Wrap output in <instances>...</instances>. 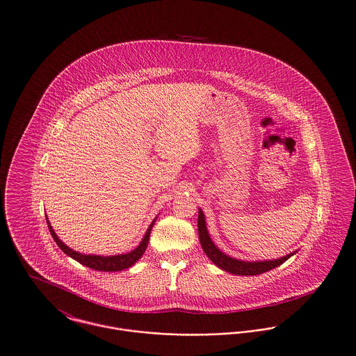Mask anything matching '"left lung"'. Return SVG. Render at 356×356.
<instances>
[{"label": "left lung", "instance_id": "1", "mask_svg": "<svg viewBox=\"0 0 356 356\" xmlns=\"http://www.w3.org/2000/svg\"><path fill=\"white\" fill-rule=\"evenodd\" d=\"M197 229H199V240H200L202 248L205 254L209 257V260L222 271L229 272L234 275L254 276V275H260L264 272L271 271L273 268L279 267L280 264H283L292 254L298 252V251H293V252L286 254L283 257H279V259L260 260V261H247V260H238L235 257H231L229 254L221 252L220 250L215 245V243L212 241V238L209 237V232H208L207 224H205V216L200 208H199Z\"/></svg>", "mask_w": 356, "mask_h": 356}]
</instances>
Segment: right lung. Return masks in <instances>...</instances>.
Segmentation results:
<instances>
[{
    "label": "right lung",
    "instance_id": "add662e5",
    "mask_svg": "<svg viewBox=\"0 0 356 356\" xmlns=\"http://www.w3.org/2000/svg\"><path fill=\"white\" fill-rule=\"evenodd\" d=\"M156 219H157V218H156ZM156 219L151 222V225L148 227L145 235L141 238L140 244L136 247L134 251H131V252H128V254H113V256L85 254H80V252H77V251H73L72 248H69L67 244L63 243V240H60L58 236L56 235V232H54V229H53V227H51V222H49L48 219H47V222H48V227H49L51 237L54 238L56 244L60 247V250H61L64 254H68L69 257L74 259V260L79 261L80 264H83L85 267H89V268H92V270H97V271L104 272H118L132 267L136 261L144 254L147 247H148L151 231H152L153 224H154Z\"/></svg>",
    "mask_w": 356,
    "mask_h": 356
}]
</instances>
